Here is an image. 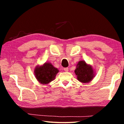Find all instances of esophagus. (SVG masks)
Segmentation results:
<instances>
[{
    "instance_id": "obj_1",
    "label": "esophagus",
    "mask_w": 124,
    "mask_h": 124,
    "mask_svg": "<svg viewBox=\"0 0 124 124\" xmlns=\"http://www.w3.org/2000/svg\"><path fill=\"white\" fill-rule=\"evenodd\" d=\"M68 70H69L68 68H64V70L65 71V72H68Z\"/></svg>"
}]
</instances>
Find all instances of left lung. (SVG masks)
Returning <instances> with one entry per match:
<instances>
[{"label":"left lung","instance_id":"obj_1","mask_svg":"<svg viewBox=\"0 0 124 124\" xmlns=\"http://www.w3.org/2000/svg\"><path fill=\"white\" fill-rule=\"evenodd\" d=\"M74 72L78 80L82 83H89L95 77V72L93 67L83 60L78 62Z\"/></svg>","mask_w":124,"mask_h":124}]
</instances>
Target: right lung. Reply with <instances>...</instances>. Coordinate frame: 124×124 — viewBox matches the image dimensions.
I'll return each instance as SVG.
<instances>
[{
    "mask_svg": "<svg viewBox=\"0 0 124 124\" xmlns=\"http://www.w3.org/2000/svg\"><path fill=\"white\" fill-rule=\"evenodd\" d=\"M59 70L50 62H45L41 66H37L34 70L35 78L42 85H47L55 79Z\"/></svg>",
    "mask_w": 124,
    "mask_h": 124,
    "instance_id": "add662e5",
    "label": "right lung"
}]
</instances>
